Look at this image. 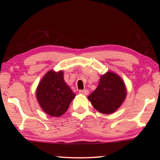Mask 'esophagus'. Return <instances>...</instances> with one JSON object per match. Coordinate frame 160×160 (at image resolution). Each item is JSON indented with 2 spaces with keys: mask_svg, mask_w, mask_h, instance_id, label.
I'll list each match as a JSON object with an SVG mask.
<instances>
[{
  "mask_svg": "<svg viewBox=\"0 0 160 160\" xmlns=\"http://www.w3.org/2000/svg\"><path fill=\"white\" fill-rule=\"evenodd\" d=\"M78 92H79L80 94H82V95H87L89 94V91L87 90V89H84V90H79L78 91Z\"/></svg>",
  "mask_w": 160,
  "mask_h": 160,
  "instance_id": "34e87169",
  "label": "esophagus"
}]
</instances>
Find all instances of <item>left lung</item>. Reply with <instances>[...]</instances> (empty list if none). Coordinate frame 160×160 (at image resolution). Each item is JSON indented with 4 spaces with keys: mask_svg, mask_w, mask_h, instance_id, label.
<instances>
[{
    "mask_svg": "<svg viewBox=\"0 0 160 160\" xmlns=\"http://www.w3.org/2000/svg\"><path fill=\"white\" fill-rule=\"evenodd\" d=\"M126 95V87L121 77L108 71L100 76L98 87L88 96V99L96 110L110 114L121 106Z\"/></svg>",
    "mask_w": 160,
    "mask_h": 160,
    "instance_id": "8db88e82",
    "label": "left lung"
}]
</instances>
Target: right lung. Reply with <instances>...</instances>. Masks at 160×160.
<instances>
[{"label":"right lung","mask_w":160,"mask_h":160,"mask_svg":"<svg viewBox=\"0 0 160 160\" xmlns=\"http://www.w3.org/2000/svg\"><path fill=\"white\" fill-rule=\"evenodd\" d=\"M75 96L65 83L62 71H48L36 89L37 100L41 108L54 117L64 114Z\"/></svg>","instance_id":"add662e5"}]
</instances>
